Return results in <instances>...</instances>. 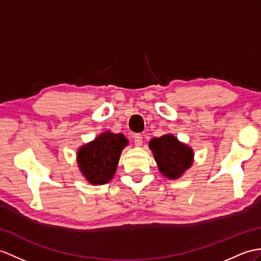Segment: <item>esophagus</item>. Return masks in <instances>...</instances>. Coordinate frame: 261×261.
I'll list each match as a JSON object with an SVG mask.
<instances>
[{
	"label": "esophagus",
	"mask_w": 261,
	"mask_h": 261,
	"mask_svg": "<svg viewBox=\"0 0 261 261\" xmlns=\"http://www.w3.org/2000/svg\"><path fill=\"white\" fill-rule=\"evenodd\" d=\"M134 143L136 146H141L143 144V137L141 134H135L134 135Z\"/></svg>",
	"instance_id": "34e87169"
}]
</instances>
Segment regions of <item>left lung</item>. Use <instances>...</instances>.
Instances as JSON below:
<instances>
[{"mask_svg":"<svg viewBox=\"0 0 261 261\" xmlns=\"http://www.w3.org/2000/svg\"><path fill=\"white\" fill-rule=\"evenodd\" d=\"M149 148L154 154L158 169L169 179L179 178L193 165V149L171 134L152 138Z\"/></svg>","mask_w":261,"mask_h":261,"instance_id":"obj_1","label":"left lung"}]
</instances>
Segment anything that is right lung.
Instances as JSON below:
<instances>
[{"label": "right lung", "mask_w": 261, "mask_h": 261, "mask_svg": "<svg viewBox=\"0 0 261 261\" xmlns=\"http://www.w3.org/2000/svg\"><path fill=\"white\" fill-rule=\"evenodd\" d=\"M127 145L128 141L123 134H114L110 130L101 133L77 150L81 173L92 185L107 184L116 173L120 152Z\"/></svg>", "instance_id": "add662e5"}]
</instances>
